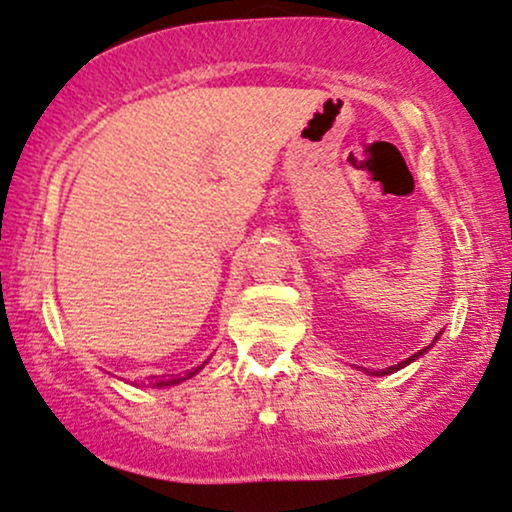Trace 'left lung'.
Masks as SVG:
<instances>
[{"label": "left lung", "instance_id": "left-lung-1", "mask_svg": "<svg viewBox=\"0 0 512 512\" xmlns=\"http://www.w3.org/2000/svg\"><path fill=\"white\" fill-rule=\"evenodd\" d=\"M427 349H430V346H425V349H420L418 353H413V356H410V358H406V361H403V363H399V365H391V368H387V370H382V375H389V372H394V370H399V368H403V365L413 363V361H415V358H420V356H422V353H425ZM372 375H375V372H372Z\"/></svg>", "mask_w": 512, "mask_h": 512}]
</instances>
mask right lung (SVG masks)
I'll list each match as a JSON object with an SVG mask.
<instances>
[{
	"instance_id": "right-lung-1",
	"label": "right lung",
	"mask_w": 512,
	"mask_h": 512,
	"mask_svg": "<svg viewBox=\"0 0 512 512\" xmlns=\"http://www.w3.org/2000/svg\"><path fill=\"white\" fill-rule=\"evenodd\" d=\"M194 372H197V370H194ZM194 372H192V375H194ZM192 375H187V377H192ZM187 377H182V380H187ZM178 382H180V377H178V380H161V382H156L154 387H166V384H178Z\"/></svg>"
}]
</instances>
